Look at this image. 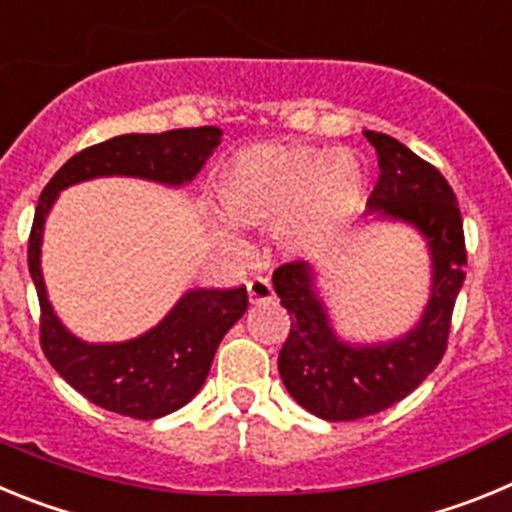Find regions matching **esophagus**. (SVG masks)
<instances>
[{
    "label": "esophagus",
    "mask_w": 512,
    "mask_h": 512,
    "mask_svg": "<svg viewBox=\"0 0 512 512\" xmlns=\"http://www.w3.org/2000/svg\"><path fill=\"white\" fill-rule=\"evenodd\" d=\"M248 302L251 305H264V302L274 300V287L269 284V279H251L248 282Z\"/></svg>",
    "instance_id": "34e87169"
}]
</instances>
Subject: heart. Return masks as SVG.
Segmentation results:
<instances>
[{"instance_id": "1", "label": "heart", "mask_w": 512, "mask_h": 512, "mask_svg": "<svg viewBox=\"0 0 512 512\" xmlns=\"http://www.w3.org/2000/svg\"><path fill=\"white\" fill-rule=\"evenodd\" d=\"M217 215L235 230H271L287 259L333 241L366 200V171L351 151L300 143H256L235 153L215 176ZM235 248L225 228L212 230Z\"/></svg>"}]
</instances>
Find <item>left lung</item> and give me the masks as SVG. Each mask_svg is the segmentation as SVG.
I'll return each mask as SVG.
<instances>
[{
    "label": "left lung",
    "instance_id": "obj_1",
    "mask_svg": "<svg viewBox=\"0 0 512 512\" xmlns=\"http://www.w3.org/2000/svg\"><path fill=\"white\" fill-rule=\"evenodd\" d=\"M364 135L379 158L366 225L395 223L415 230L431 259V284L420 318L405 333L354 341L338 333L320 292L318 261H295L274 271V292L292 320L279 351V377L307 413L333 423L392 408L436 369L467 277L464 223L449 182L400 140L377 130Z\"/></svg>",
    "mask_w": 512,
    "mask_h": 512
}]
</instances>
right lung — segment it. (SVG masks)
Returning a JSON list of instances; mask_svg holds the SVG:
<instances>
[{
    "mask_svg": "<svg viewBox=\"0 0 512 512\" xmlns=\"http://www.w3.org/2000/svg\"><path fill=\"white\" fill-rule=\"evenodd\" d=\"M220 138V128L117 135L69 158L40 194L27 243V266L40 300V343L53 369L110 413L156 420L184 408L202 390L223 336L248 310L246 287H192L146 333L128 341L89 343L63 325L48 300L40 266L45 220L63 189L104 176L187 187L205 169Z\"/></svg>",
    "mask_w": 512,
    "mask_h": 512,
    "instance_id": "add662e5",
    "label": "right lung"
}]
</instances>
